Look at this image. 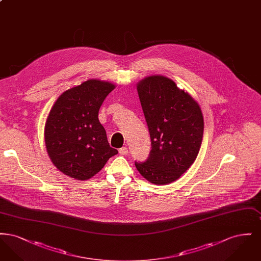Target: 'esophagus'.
I'll return each instance as SVG.
<instances>
[{
  "label": "esophagus",
  "mask_w": 261,
  "mask_h": 261,
  "mask_svg": "<svg viewBox=\"0 0 261 261\" xmlns=\"http://www.w3.org/2000/svg\"><path fill=\"white\" fill-rule=\"evenodd\" d=\"M119 153L122 154V155H126L128 153V149L126 147H123L121 149H119Z\"/></svg>",
  "instance_id": "34e87169"
}]
</instances>
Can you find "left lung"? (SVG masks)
I'll return each mask as SVG.
<instances>
[{
    "label": "left lung",
    "mask_w": 261,
    "mask_h": 261,
    "mask_svg": "<svg viewBox=\"0 0 261 261\" xmlns=\"http://www.w3.org/2000/svg\"><path fill=\"white\" fill-rule=\"evenodd\" d=\"M149 127L151 150L137 170L150 183L166 185L179 179L196 161L203 135L198 101L168 77L151 75L137 83Z\"/></svg>",
    "instance_id": "1"
}]
</instances>
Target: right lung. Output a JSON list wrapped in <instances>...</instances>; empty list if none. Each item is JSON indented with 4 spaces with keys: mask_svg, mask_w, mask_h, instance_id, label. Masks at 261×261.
<instances>
[{
    "mask_svg": "<svg viewBox=\"0 0 261 261\" xmlns=\"http://www.w3.org/2000/svg\"><path fill=\"white\" fill-rule=\"evenodd\" d=\"M115 88L89 79L63 92L48 114L44 138L53 164L66 176L84 181L99 172L115 154L99 121V110Z\"/></svg>",
    "mask_w": 261,
    "mask_h": 261,
    "instance_id": "obj_1",
    "label": "right lung"
}]
</instances>
